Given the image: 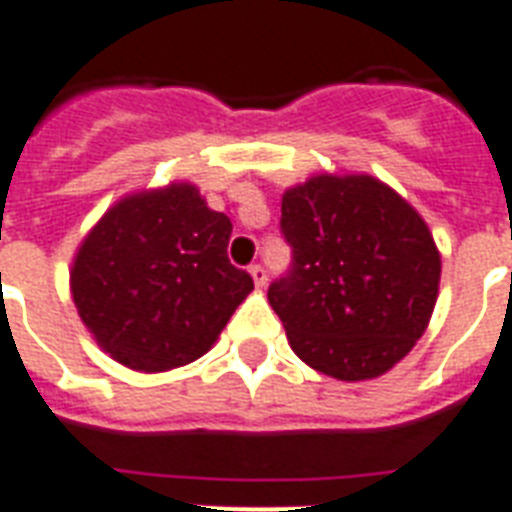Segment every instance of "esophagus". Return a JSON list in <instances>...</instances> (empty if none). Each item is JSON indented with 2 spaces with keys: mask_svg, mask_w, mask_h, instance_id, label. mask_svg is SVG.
Returning a JSON list of instances; mask_svg holds the SVG:
<instances>
[{
  "mask_svg": "<svg viewBox=\"0 0 512 512\" xmlns=\"http://www.w3.org/2000/svg\"><path fill=\"white\" fill-rule=\"evenodd\" d=\"M249 274H252V279H255L257 287H266V282H268L266 266H260V263H255V266L249 268Z\"/></svg>",
  "mask_w": 512,
  "mask_h": 512,
  "instance_id": "obj_1",
  "label": "esophagus"
}]
</instances>
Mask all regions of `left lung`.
Returning <instances> with one entry per match:
<instances>
[{"mask_svg": "<svg viewBox=\"0 0 512 512\" xmlns=\"http://www.w3.org/2000/svg\"><path fill=\"white\" fill-rule=\"evenodd\" d=\"M290 268L268 304L295 355L344 382L415 347L437 304L439 252L415 208L372 176H314L282 198Z\"/></svg>", "mask_w": 512, "mask_h": 512, "instance_id": "left-lung-1", "label": "left lung"}]
</instances>
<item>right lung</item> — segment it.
I'll list each match as a JSON object with an SVG mask.
<instances>
[{"instance_id":"obj_1","label":"right lung","mask_w":512,"mask_h":512,"mask_svg":"<svg viewBox=\"0 0 512 512\" xmlns=\"http://www.w3.org/2000/svg\"><path fill=\"white\" fill-rule=\"evenodd\" d=\"M233 222L192 184L130 195L75 257L73 301L105 352L138 372L195 361L255 287L227 260Z\"/></svg>"}]
</instances>
